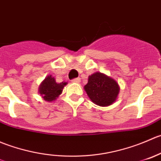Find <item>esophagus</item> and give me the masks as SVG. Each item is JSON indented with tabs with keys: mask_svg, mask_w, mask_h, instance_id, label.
<instances>
[{
	"mask_svg": "<svg viewBox=\"0 0 161 161\" xmlns=\"http://www.w3.org/2000/svg\"><path fill=\"white\" fill-rule=\"evenodd\" d=\"M72 81L74 83H77V84H78V83H80V78H79V77H77V78H74V79H73Z\"/></svg>",
	"mask_w": 161,
	"mask_h": 161,
	"instance_id": "34e87169",
	"label": "esophagus"
}]
</instances>
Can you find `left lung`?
Instances as JSON below:
<instances>
[{
  "mask_svg": "<svg viewBox=\"0 0 161 161\" xmlns=\"http://www.w3.org/2000/svg\"><path fill=\"white\" fill-rule=\"evenodd\" d=\"M84 90L95 104L107 106L116 101L120 88L114 79L101 73H95L89 77Z\"/></svg>",
  "mask_w": 161,
  "mask_h": 161,
  "instance_id": "left-lung-1",
  "label": "left lung"
}]
</instances>
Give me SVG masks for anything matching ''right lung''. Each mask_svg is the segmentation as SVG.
<instances>
[{
  "label": "right lung",
  "instance_id": "add662e5",
  "mask_svg": "<svg viewBox=\"0 0 161 161\" xmlns=\"http://www.w3.org/2000/svg\"><path fill=\"white\" fill-rule=\"evenodd\" d=\"M66 82L56 83L55 78L52 76H47L41 83L39 87V92L45 101L52 102L55 100L61 94Z\"/></svg>",
  "mask_w": 161,
  "mask_h": 161
}]
</instances>
